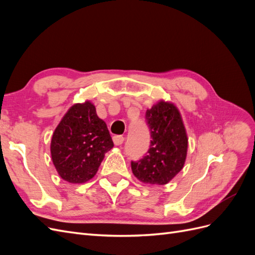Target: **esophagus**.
I'll use <instances>...</instances> for the list:
<instances>
[{
	"instance_id": "esophagus-1",
	"label": "esophagus",
	"mask_w": 255,
	"mask_h": 255,
	"mask_svg": "<svg viewBox=\"0 0 255 255\" xmlns=\"http://www.w3.org/2000/svg\"><path fill=\"white\" fill-rule=\"evenodd\" d=\"M113 140H114V143H115L116 145H120V144H122L123 142H125V137L120 136V135L114 136V137H113Z\"/></svg>"
}]
</instances>
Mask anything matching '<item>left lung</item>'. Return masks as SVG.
Here are the masks:
<instances>
[{
  "label": "left lung",
  "instance_id": "8db88e82",
  "mask_svg": "<svg viewBox=\"0 0 255 255\" xmlns=\"http://www.w3.org/2000/svg\"><path fill=\"white\" fill-rule=\"evenodd\" d=\"M152 140L146 155L130 161L134 175L143 183L165 185L179 173L187 155L188 139L181 114L169 102L159 101L145 112Z\"/></svg>",
  "mask_w": 255,
  "mask_h": 255
}]
</instances>
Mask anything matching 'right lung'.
<instances>
[{
    "instance_id": "right-lung-1",
    "label": "right lung",
    "mask_w": 255,
    "mask_h": 255,
    "mask_svg": "<svg viewBox=\"0 0 255 255\" xmlns=\"http://www.w3.org/2000/svg\"><path fill=\"white\" fill-rule=\"evenodd\" d=\"M113 146L106 123L86 101L71 106L59 122L52 136L51 155L61 179L81 184L96 175Z\"/></svg>"
}]
</instances>
